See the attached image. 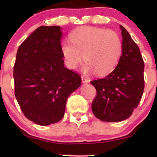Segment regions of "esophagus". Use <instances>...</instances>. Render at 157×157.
<instances>
[{"label": "esophagus", "instance_id": "34e87169", "mask_svg": "<svg viewBox=\"0 0 157 157\" xmlns=\"http://www.w3.org/2000/svg\"><path fill=\"white\" fill-rule=\"evenodd\" d=\"M81 79H82V83H87V82H89V79L86 78V77H84V76L81 77Z\"/></svg>", "mask_w": 157, "mask_h": 157}]
</instances>
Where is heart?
Segmentation results:
<instances>
[{"label": "heart", "instance_id": "b5f03b06", "mask_svg": "<svg viewBox=\"0 0 157 157\" xmlns=\"http://www.w3.org/2000/svg\"><path fill=\"white\" fill-rule=\"evenodd\" d=\"M71 41L61 44L65 63L70 69H76L83 59V72L106 75L117 66L122 52L120 35L113 30L82 26L70 35Z\"/></svg>", "mask_w": 157, "mask_h": 157}]
</instances>
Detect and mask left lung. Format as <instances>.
Returning <instances> with one entry per match:
<instances>
[{
  "instance_id": "left-lung-1",
  "label": "left lung",
  "mask_w": 157,
  "mask_h": 157,
  "mask_svg": "<svg viewBox=\"0 0 157 157\" xmlns=\"http://www.w3.org/2000/svg\"><path fill=\"white\" fill-rule=\"evenodd\" d=\"M122 52L117 66L102 79L91 81L97 90L91 109L104 122H120L132 114L143 94L144 65L140 48L120 25Z\"/></svg>"
}]
</instances>
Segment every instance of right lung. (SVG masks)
<instances>
[{"instance_id":"right-lung-1","label":"right lung","mask_w":157,"mask_h":157,"mask_svg":"<svg viewBox=\"0 0 157 157\" xmlns=\"http://www.w3.org/2000/svg\"><path fill=\"white\" fill-rule=\"evenodd\" d=\"M58 26H40L19 46L14 66L15 94L27 119L49 125L63 117L67 98L81 77L65 67Z\"/></svg>"}]
</instances>
